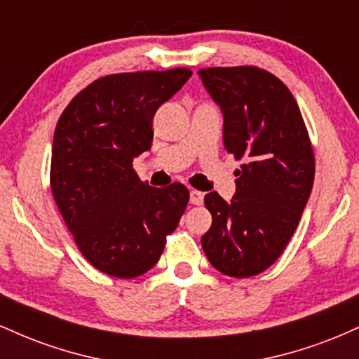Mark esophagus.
<instances>
[{
	"mask_svg": "<svg viewBox=\"0 0 359 359\" xmlns=\"http://www.w3.org/2000/svg\"><path fill=\"white\" fill-rule=\"evenodd\" d=\"M203 203H204V192L191 191V204L201 205Z\"/></svg>",
	"mask_w": 359,
	"mask_h": 359,
	"instance_id": "obj_1",
	"label": "esophagus"
}]
</instances>
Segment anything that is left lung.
I'll use <instances>...</instances> for the list:
<instances>
[{"label":"left lung","mask_w":359,"mask_h":359,"mask_svg":"<svg viewBox=\"0 0 359 359\" xmlns=\"http://www.w3.org/2000/svg\"><path fill=\"white\" fill-rule=\"evenodd\" d=\"M199 77L222 111L226 151L245 160L229 203L205 194L212 224L201 243L221 273L253 277L277 262L297 229L314 184V150L297 101L273 74L245 65L201 69Z\"/></svg>","instance_id":"left-lung-1"}]
</instances>
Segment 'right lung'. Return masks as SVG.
<instances>
[{
	"label": "right lung",
	"instance_id": "add662e5",
	"mask_svg": "<svg viewBox=\"0 0 359 359\" xmlns=\"http://www.w3.org/2000/svg\"><path fill=\"white\" fill-rule=\"evenodd\" d=\"M191 76L179 67L101 77L59 118L53 199L77 248L102 273L135 278L154 269L187 208L185 185L150 187L133 170V158L150 150L156 109Z\"/></svg>",
	"mask_w": 359,
	"mask_h": 359
}]
</instances>
